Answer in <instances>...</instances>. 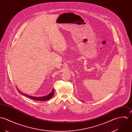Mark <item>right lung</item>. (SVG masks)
<instances>
[{
    "label": "right lung",
    "instance_id": "add662e5",
    "mask_svg": "<svg viewBox=\"0 0 132 132\" xmlns=\"http://www.w3.org/2000/svg\"><path fill=\"white\" fill-rule=\"evenodd\" d=\"M18 91L21 93L22 94H23V95L24 96H26L27 97H28V98H30L31 99H32L34 100H36V101H47V100H49L50 99H51L53 96V94H54V89H53V91H52V92L48 94V95L47 96H43V97H34V96H29L27 94H23L22 93V92H21L18 89Z\"/></svg>",
    "mask_w": 132,
    "mask_h": 132
}]
</instances>
